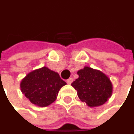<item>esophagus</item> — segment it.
<instances>
[{
  "mask_svg": "<svg viewBox=\"0 0 134 134\" xmlns=\"http://www.w3.org/2000/svg\"><path fill=\"white\" fill-rule=\"evenodd\" d=\"M73 82V79L72 78H70V79H68V80H66V83L68 84H71Z\"/></svg>",
  "mask_w": 134,
  "mask_h": 134,
  "instance_id": "obj_1",
  "label": "esophagus"
}]
</instances>
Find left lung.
<instances>
[{
    "mask_svg": "<svg viewBox=\"0 0 134 134\" xmlns=\"http://www.w3.org/2000/svg\"><path fill=\"white\" fill-rule=\"evenodd\" d=\"M77 74L79 79L71 86L77 90L79 99L89 107L101 106L111 97V82L103 72L85 66Z\"/></svg>",
    "mask_w": 134,
    "mask_h": 134,
    "instance_id": "obj_1",
    "label": "left lung"
}]
</instances>
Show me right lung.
<instances>
[{"label":"right lung","instance_id":"1","mask_svg":"<svg viewBox=\"0 0 134 134\" xmlns=\"http://www.w3.org/2000/svg\"><path fill=\"white\" fill-rule=\"evenodd\" d=\"M66 83L57 72L46 66L30 72L20 83L25 97L38 107H47L53 103L59 90Z\"/></svg>","mask_w":134,"mask_h":134}]
</instances>
